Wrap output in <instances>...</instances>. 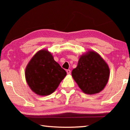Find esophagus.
I'll return each mask as SVG.
<instances>
[{
	"label": "esophagus",
	"instance_id": "esophagus-1",
	"mask_svg": "<svg viewBox=\"0 0 130 130\" xmlns=\"http://www.w3.org/2000/svg\"><path fill=\"white\" fill-rule=\"evenodd\" d=\"M70 70H69V69H68V70H67V74H70Z\"/></svg>",
	"mask_w": 130,
	"mask_h": 130
}]
</instances>
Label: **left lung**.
I'll list each match as a JSON object with an SVG mask.
<instances>
[{"instance_id":"left-lung-1","label":"left lung","mask_w":130,"mask_h":130,"mask_svg":"<svg viewBox=\"0 0 130 130\" xmlns=\"http://www.w3.org/2000/svg\"><path fill=\"white\" fill-rule=\"evenodd\" d=\"M109 68L99 54L88 50L80 57L72 76L84 93L96 94L103 91L108 81Z\"/></svg>"}]
</instances>
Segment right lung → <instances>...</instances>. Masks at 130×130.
Returning a JSON list of instances; mask_svg holds the SVG:
<instances>
[{"instance_id":"1","label":"right lung","mask_w":130,"mask_h":130,"mask_svg":"<svg viewBox=\"0 0 130 130\" xmlns=\"http://www.w3.org/2000/svg\"><path fill=\"white\" fill-rule=\"evenodd\" d=\"M66 76L67 72L47 49L37 52L25 69L26 82L32 91L39 96L53 93Z\"/></svg>"}]
</instances>
